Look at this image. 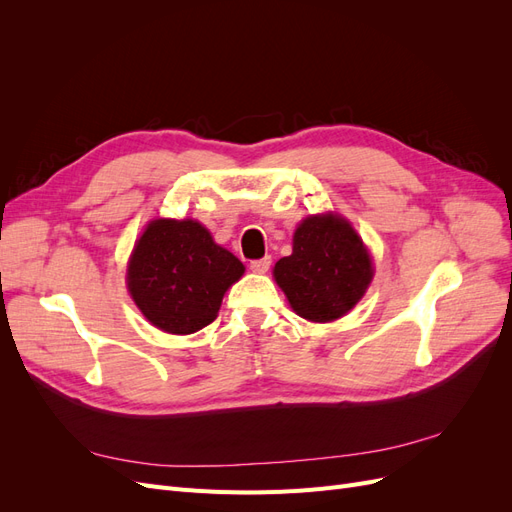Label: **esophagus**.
<instances>
[{"label": "esophagus", "mask_w": 512, "mask_h": 512, "mask_svg": "<svg viewBox=\"0 0 512 512\" xmlns=\"http://www.w3.org/2000/svg\"><path fill=\"white\" fill-rule=\"evenodd\" d=\"M269 267H271V256H265V258H258V260L250 262V269L254 273H267Z\"/></svg>", "instance_id": "34e87169"}]
</instances>
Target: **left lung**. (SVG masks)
I'll return each instance as SVG.
<instances>
[{"label": "left lung", "instance_id": "8db88e82", "mask_svg": "<svg viewBox=\"0 0 512 512\" xmlns=\"http://www.w3.org/2000/svg\"><path fill=\"white\" fill-rule=\"evenodd\" d=\"M273 277L301 318L331 322L363 299L374 265L350 222L322 213L297 226L292 254L275 262Z\"/></svg>", "mask_w": 512, "mask_h": 512}]
</instances>
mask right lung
I'll list each match as a JSON object with an SVG mask.
<instances>
[{
	"mask_svg": "<svg viewBox=\"0 0 512 512\" xmlns=\"http://www.w3.org/2000/svg\"><path fill=\"white\" fill-rule=\"evenodd\" d=\"M243 262L196 220H153L136 241L126 282L143 316L164 333L190 335L218 318Z\"/></svg>",
	"mask_w": 512,
	"mask_h": 512,
	"instance_id": "1",
	"label": "right lung"
}]
</instances>
